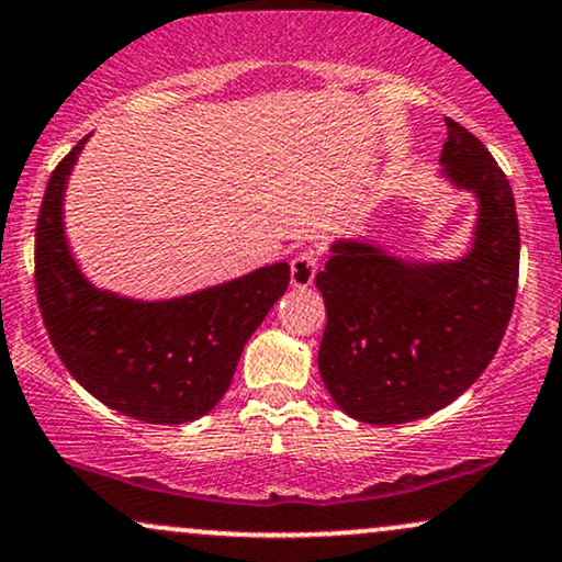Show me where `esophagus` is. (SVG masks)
Returning <instances> with one entry per match:
<instances>
[{"instance_id":"1","label":"esophagus","mask_w":562,"mask_h":562,"mask_svg":"<svg viewBox=\"0 0 562 562\" xmlns=\"http://www.w3.org/2000/svg\"><path fill=\"white\" fill-rule=\"evenodd\" d=\"M319 267V254L314 248L301 250V254L293 256L290 261V285L293 288H308L314 282V274H317Z\"/></svg>"}]
</instances>
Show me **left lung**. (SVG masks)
I'll return each mask as SVG.
<instances>
[{"mask_svg":"<svg viewBox=\"0 0 562 562\" xmlns=\"http://www.w3.org/2000/svg\"><path fill=\"white\" fill-rule=\"evenodd\" d=\"M443 173L479 195L473 250L406 263L370 243L338 240L317 274L327 308L319 375L359 423L420 420L465 393L494 359L518 293L513 187L483 142L447 119Z\"/></svg>","mask_w":562,"mask_h":562,"instance_id":"8db88e82","label":"left lung"}]
</instances>
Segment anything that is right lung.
<instances>
[{
	"label": "right lung",
	"mask_w": 562,
	"mask_h": 562,
	"mask_svg": "<svg viewBox=\"0 0 562 562\" xmlns=\"http://www.w3.org/2000/svg\"><path fill=\"white\" fill-rule=\"evenodd\" d=\"M83 139L55 166L36 218V301L57 357L121 415L179 425L232 383L245 344L288 290L285 261L173 301H132L83 280L63 235V190Z\"/></svg>",
	"instance_id": "obj_1"
}]
</instances>
